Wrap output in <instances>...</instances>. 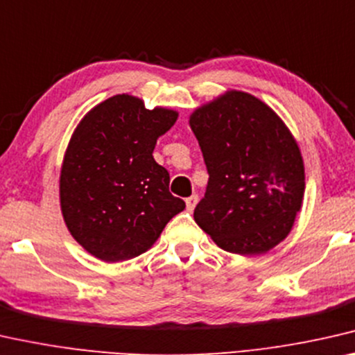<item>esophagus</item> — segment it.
Returning a JSON list of instances; mask_svg holds the SVG:
<instances>
[{"label":"esophagus","instance_id":"esophagus-1","mask_svg":"<svg viewBox=\"0 0 355 355\" xmlns=\"http://www.w3.org/2000/svg\"><path fill=\"white\" fill-rule=\"evenodd\" d=\"M198 196L196 194H193V196H189V198H187V200H184V202H187V210L188 211H193L194 210V207H196V204H198Z\"/></svg>","mask_w":355,"mask_h":355}]
</instances>
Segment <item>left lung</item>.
<instances>
[{
  "instance_id": "left-lung-1",
  "label": "left lung",
  "mask_w": 355,
  "mask_h": 355,
  "mask_svg": "<svg viewBox=\"0 0 355 355\" xmlns=\"http://www.w3.org/2000/svg\"><path fill=\"white\" fill-rule=\"evenodd\" d=\"M209 172L194 221L237 255H261L292 231L304 196V162L292 132L255 95L226 91L189 116Z\"/></svg>"
}]
</instances>
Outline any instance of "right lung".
<instances>
[{"mask_svg":"<svg viewBox=\"0 0 355 355\" xmlns=\"http://www.w3.org/2000/svg\"><path fill=\"white\" fill-rule=\"evenodd\" d=\"M177 118L175 110H148L141 98L118 94L87 111L73 132L60 168V209L73 239L98 260L141 255L184 209L153 157Z\"/></svg>","mask_w":355,"mask_h":355,"instance_id":"add662e5","label":"right lung"}]
</instances>
